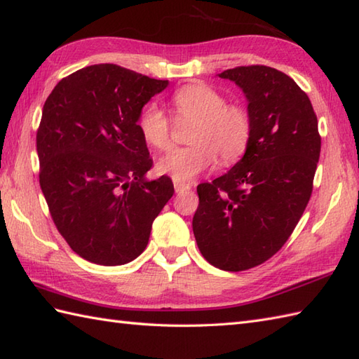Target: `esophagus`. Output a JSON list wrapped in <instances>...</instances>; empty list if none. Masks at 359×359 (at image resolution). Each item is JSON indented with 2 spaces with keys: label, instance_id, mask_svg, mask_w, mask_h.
<instances>
[{
  "label": "esophagus",
  "instance_id": "esophagus-1",
  "mask_svg": "<svg viewBox=\"0 0 359 359\" xmlns=\"http://www.w3.org/2000/svg\"><path fill=\"white\" fill-rule=\"evenodd\" d=\"M189 188H191L189 183H182V182L174 180V189H176V193H182V191H187Z\"/></svg>",
  "mask_w": 359,
  "mask_h": 359
}]
</instances>
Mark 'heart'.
I'll use <instances>...</instances> for the list:
<instances>
[{
  "instance_id": "1",
  "label": "heart",
  "mask_w": 359,
  "mask_h": 359,
  "mask_svg": "<svg viewBox=\"0 0 359 359\" xmlns=\"http://www.w3.org/2000/svg\"><path fill=\"white\" fill-rule=\"evenodd\" d=\"M171 104L179 119H193L191 147L174 148L157 162V171L177 182H188L217 162L232 163L245 154L251 140L252 122L240 104H226L219 90L206 84H189L176 90ZM137 128L148 147L163 149L171 145V122L162 108L148 102L142 107Z\"/></svg>"
}]
</instances>
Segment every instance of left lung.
Returning a JSON list of instances; mask_svg holds the SVG:
<instances>
[{
	"label": "left lung",
	"instance_id": "left-lung-1",
	"mask_svg": "<svg viewBox=\"0 0 359 359\" xmlns=\"http://www.w3.org/2000/svg\"><path fill=\"white\" fill-rule=\"evenodd\" d=\"M219 76L243 90L252 133L241 161L197 187L193 231L206 262L238 272L269 260L294 232L312 194L321 137L311 99L286 73L248 65Z\"/></svg>",
	"mask_w": 359,
	"mask_h": 359
}]
</instances>
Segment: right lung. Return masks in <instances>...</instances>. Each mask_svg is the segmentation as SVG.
Listing matches in <instances>:
<instances>
[{
	"label": "right lung",
	"instance_id": "right-lung-1",
	"mask_svg": "<svg viewBox=\"0 0 359 359\" xmlns=\"http://www.w3.org/2000/svg\"><path fill=\"white\" fill-rule=\"evenodd\" d=\"M168 81L116 64L88 65L57 82L36 131L39 185L60 234L79 257L125 264L148 245L154 219L174 194L151 170L137 118Z\"/></svg>",
	"mask_w": 359,
	"mask_h": 359
}]
</instances>
